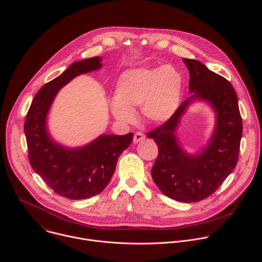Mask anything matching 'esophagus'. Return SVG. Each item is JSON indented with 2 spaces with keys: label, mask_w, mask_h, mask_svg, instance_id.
Segmentation results:
<instances>
[{
  "label": "esophagus",
  "mask_w": 262,
  "mask_h": 262,
  "mask_svg": "<svg viewBox=\"0 0 262 262\" xmlns=\"http://www.w3.org/2000/svg\"><path fill=\"white\" fill-rule=\"evenodd\" d=\"M144 139H145V136H144L142 133L137 132V133L135 134V136H134L133 142H134L135 144H137V143H139V142H142Z\"/></svg>",
  "instance_id": "34e87169"
}]
</instances>
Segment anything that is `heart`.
Wrapping results in <instances>:
<instances>
[{
  "label": "heart",
  "instance_id": "1",
  "mask_svg": "<svg viewBox=\"0 0 262 262\" xmlns=\"http://www.w3.org/2000/svg\"><path fill=\"white\" fill-rule=\"evenodd\" d=\"M182 86L180 72L170 64L128 69L116 82L111 113L118 121L133 122L134 111L141 105V113L147 121H167L178 108Z\"/></svg>",
  "mask_w": 262,
  "mask_h": 262
}]
</instances>
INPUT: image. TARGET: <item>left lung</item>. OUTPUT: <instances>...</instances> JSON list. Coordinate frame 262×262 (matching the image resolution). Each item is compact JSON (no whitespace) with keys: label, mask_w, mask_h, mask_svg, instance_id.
<instances>
[{"label":"left lung","mask_w":262,"mask_h":262,"mask_svg":"<svg viewBox=\"0 0 262 262\" xmlns=\"http://www.w3.org/2000/svg\"><path fill=\"white\" fill-rule=\"evenodd\" d=\"M190 71V93L175 114L148 133L159 147L151 170L154 181L167 197L180 202H198L212 195L235 168L238 160L243 122L237 95L225 78L203 63L182 59ZM208 102L216 113V126L206 147L197 155L186 154L178 143L174 130L190 103Z\"/></svg>","instance_id":"obj_1"}]
</instances>
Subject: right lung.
<instances>
[{"label":"right lung","instance_id":"add662e5","mask_svg":"<svg viewBox=\"0 0 262 262\" xmlns=\"http://www.w3.org/2000/svg\"><path fill=\"white\" fill-rule=\"evenodd\" d=\"M101 67V58L72 63L62 74L36 93L25 121L29 161L33 170L58 195L71 200L101 193L115 172L120 155L130 145L134 134L102 135L80 148L56 143L47 128L51 105L59 90L80 74Z\"/></svg>","mask_w":262,"mask_h":262}]
</instances>
